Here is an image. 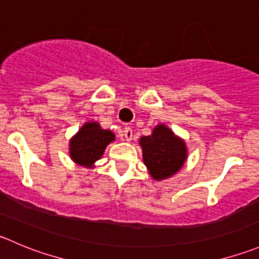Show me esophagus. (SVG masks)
Segmentation results:
<instances>
[{
	"instance_id": "esophagus-1",
	"label": "esophagus",
	"mask_w": 259,
	"mask_h": 259,
	"mask_svg": "<svg viewBox=\"0 0 259 259\" xmlns=\"http://www.w3.org/2000/svg\"><path fill=\"white\" fill-rule=\"evenodd\" d=\"M124 139L126 142H132L133 139V130L130 127H125L124 129Z\"/></svg>"
}]
</instances>
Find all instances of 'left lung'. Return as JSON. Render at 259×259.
Wrapping results in <instances>:
<instances>
[{"mask_svg":"<svg viewBox=\"0 0 259 259\" xmlns=\"http://www.w3.org/2000/svg\"><path fill=\"white\" fill-rule=\"evenodd\" d=\"M143 162L154 181L175 176L187 160L188 150L185 140L176 135L165 124H158L152 134L139 139Z\"/></svg>","mask_w":259,"mask_h":259,"instance_id":"1","label":"left lung"}]
</instances>
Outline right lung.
Wrapping results in <instances>:
<instances>
[{
    "label": "right lung",
    "instance_id": "1",
    "mask_svg": "<svg viewBox=\"0 0 259 259\" xmlns=\"http://www.w3.org/2000/svg\"><path fill=\"white\" fill-rule=\"evenodd\" d=\"M115 140L111 130L102 129L97 121H86L69 139V157L84 168H94L105 149Z\"/></svg>",
    "mask_w": 259,
    "mask_h": 259
}]
</instances>
